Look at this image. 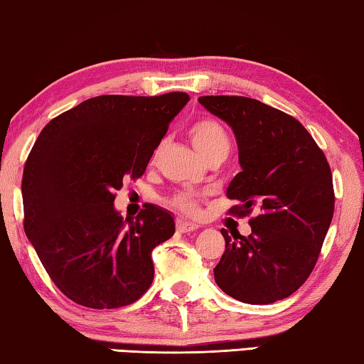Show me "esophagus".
<instances>
[{"mask_svg":"<svg viewBox=\"0 0 364 364\" xmlns=\"http://www.w3.org/2000/svg\"><path fill=\"white\" fill-rule=\"evenodd\" d=\"M176 229L180 232H183V234L193 232V231H196V229H198V224H193V223L183 221V219H178V221H176Z\"/></svg>","mask_w":364,"mask_h":364,"instance_id":"34e87169","label":"esophagus"}]
</instances>
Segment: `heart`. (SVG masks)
<instances>
[{"mask_svg": "<svg viewBox=\"0 0 364 364\" xmlns=\"http://www.w3.org/2000/svg\"><path fill=\"white\" fill-rule=\"evenodd\" d=\"M189 136H191L193 145L196 146L204 160L214 155L218 151H228L229 148V136L228 132L221 125V122L211 117H204L194 122L189 127ZM170 206L176 211H180L186 216H194L199 211V199L191 193H176L173 194L170 201Z\"/></svg>", "mask_w": 364, "mask_h": 364, "instance_id": "b5f03b06", "label": "heart"}]
</instances>
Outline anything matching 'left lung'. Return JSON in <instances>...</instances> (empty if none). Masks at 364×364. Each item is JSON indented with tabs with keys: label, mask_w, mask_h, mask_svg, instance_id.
I'll return each mask as SVG.
<instances>
[{
	"label": "left lung",
	"mask_w": 364,
	"mask_h": 364,
	"mask_svg": "<svg viewBox=\"0 0 364 364\" xmlns=\"http://www.w3.org/2000/svg\"><path fill=\"white\" fill-rule=\"evenodd\" d=\"M201 105L232 127L242 171L228 214L250 218V232L229 235L214 269L224 294L252 305L284 300L305 284L335 211L333 178L321 148L299 120L240 95H204Z\"/></svg>",
	"instance_id": "left-lung-1"
}]
</instances>
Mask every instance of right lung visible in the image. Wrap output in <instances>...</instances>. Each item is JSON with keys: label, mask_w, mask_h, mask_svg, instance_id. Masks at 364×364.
Wrapping results in <instances>:
<instances>
[{"label": "right lung", "mask_w": 364, "mask_h": 364, "mask_svg": "<svg viewBox=\"0 0 364 364\" xmlns=\"http://www.w3.org/2000/svg\"><path fill=\"white\" fill-rule=\"evenodd\" d=\"M189 95H99L39 133L23 171L24 232L55 287L89 309H120L150 289L151 250L175 234L145 204L125 226L117 189L138 180Z\"/></svg>", "instance_id": "1"}]
</instances>
